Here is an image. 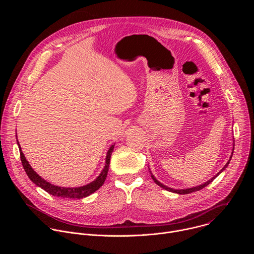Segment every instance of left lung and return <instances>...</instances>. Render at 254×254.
I'll list each match as a JSON object with an SVG mask.
<instances>
[{
  "mask_svg": "<svg viewBox=\"0 0 254 254\" xmlns=\"http://www.w3.org/2000/svg\"><path fill=\"white\" fill-rule=\"evenodd\" d=\"M232 154H233V152H232ZM230 160H231V158H230ZM230 160L227 162V164L224 166V168L218 173V174H217L215 177H213L211 180H209L208 181V182H206L205 184H203V185H200V186H197V187H194V188H189V189H185V190H175V189H172V188H169V187H167V186H165V185H163V184H161L160 182H159V181L152 175V178H153V180L155 181V183L157 184V185H159L160 187H162L163 189H165V190H168V191H171V192H174V193H177V194H189V193H192V192H196V191H199V190H201V189H203L204 187H206L207 185H209L211 182H212V181L217 177V176H218L221 172H223V170L228 166V164H229V162H230Z\"/></svg>",
  "mask_w": 254,
  "mask_h": 254,
  "instance_id": "obj_1",
  "label": "left lung"
}]
</instances>
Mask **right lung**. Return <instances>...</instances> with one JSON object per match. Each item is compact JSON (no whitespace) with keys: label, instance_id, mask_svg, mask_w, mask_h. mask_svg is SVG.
Masks as SVG:
<instances>
[{"label":"right lung","instance_id":"add662e5","mask_svg":"<svg viewBox=\"0 0 254 254\" xmlns=\"http://www.w3.org/2000/svg\"><path fill=\"white\" fill-rule=\"evenodd\" d=\"M18 146H19V150H20V157H21V162H22L23 168L32 182L53 196H56L59 198H69V199H81V198L87 197L90 194L94 193L96 190H98L103 185L104 181L106 179V176H107L108 167H110L111 157H112V154H113L114 148H115V146H112L110 148V150H108L107 155H106L105 166H104L102 172L100 173V175L93 181V182H91L90 184H88L86 186H82V187H78V188H63V187L54 186V185L50 184L49 182H46L44 179H42L37 173H36L31 168L28 161L26 160V158L20 148L19 142H18Z\"/></svg>","mask_w":254,"mask_h":254}]
</instances>
